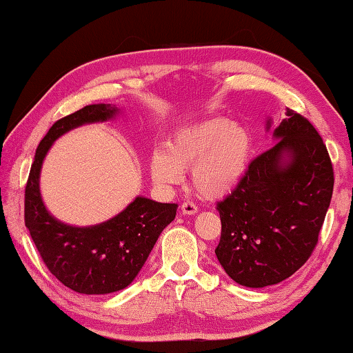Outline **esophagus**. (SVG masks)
I'll return each mask as SVG.
<instances>
[{
	"label": "esophagus",
	"mask_w": 353,
	"mask_h": 353,
	"mask_svg": "<svg viewBox=\"0 0 353 353\" xmlns=\"http://www.w3.org/2000/svg\"><path fill=\"white\" fill-rule=\"evenodd\" d=\"M196 212H198L196 204L190 203V201H187V203H183V205H181V213L183 214H189V216H192V214H195Z\"/></svg>",
	"instance_id": "1"
}]
</instances>
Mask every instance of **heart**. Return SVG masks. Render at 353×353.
Wrapping results in <instances>:
<instances>
[{
    "instance_id": "obj_1",
    "label": "heart",
    "mask_w": 353,
    "mask_h": 353,
    "mask_svg": "<svg viewBox=\"0 0 353 353\" xmlns=\"http://www.w3.org/2000/svg\"><path fill=\"white\" fill-rule=\"evenodd\" d=\"M250 128L239 121L212 117L179 128L164 148L150 157V175L161 187L178 184L192 168L195 189L205 198H221L236 189L253 157Z\"/></svg>"
}]
</instances>
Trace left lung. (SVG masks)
<instances>
[{"mask_svg":"<svg viewBox=\"0 0 353 353\" xmlns=\"http://www.w3.org/2000/svg\"><path fill=\"white\" fill-rule=\"evenodd\" d=\"M272 135L276 145L250 163L216 205L222 230L214 253L227 274L248 288L280 283L303 267L334 190L327 149L307 119L286 110Z\"/></svg>","mask_w":353,"mask_h":353,"instance_id":"8db88e82","label":"left lung"}]
</instances>
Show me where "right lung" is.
<instances>
[{
	"label": "right lung",
	"mask_w": 353,
	"mask_h": 353,
	"mask_svg": "<svg viewBox=\"0 0 353 353\" xmlns=\"http://www.w3.org/2000/svg\"><path fill=\"white\" fill-rule=\"evenodd\" d=\"M117 112L116 106L99 103L57 120L36 149L26 185L24 221L42 261L61 283L81 294L99 296L131 285L178 208L137 196L117 216L91 227L63 224L46 208L39 174L54 140L77 126L110 120Z\"/></svg>",
	"instance_id": "obj_1"
}]
</instances>
